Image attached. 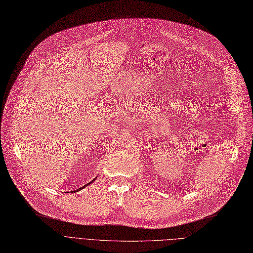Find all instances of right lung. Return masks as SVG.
I'll return each mask as SVG.
<instances>
[{
    "mask_svg": "<svg viewBox=\"0 0 253 253\" xmlns=\"http://www.w3.org/2000/svg\"><path fill=\"white\" fill-rule=\"evenodd\" d=\"M94 180H95V179H93V180H92V181H90V182H89V183H87V184H86V185H84V186H82V187H81V188H78V189H77V190H74V191H73V192H77V191H79V190H80V189H82V188H84V187H86V186H87V185H89V184H90V183H92V182H93V181H94Z\"/></svg>",
    "mask_w": 253,
    "mask_h": 253,
    "instance_id": "1",
    "label": "right lung"
}]
</instances>
